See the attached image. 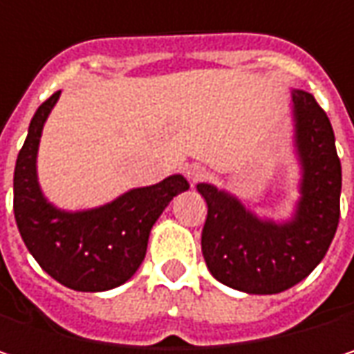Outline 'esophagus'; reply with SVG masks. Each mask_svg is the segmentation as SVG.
Wrapping results in <instances>:
<instances>
[{
	"label": "esophagus",
	"mask_w": 354,
	"mask_h": 354,
	"mask_svg": "<svg viewBox=\"0 0 354 354\" xmlns=\"http://www.w3.org/2000/svg\"><path fill=\"white\" fill-rule=\"evenodd\" d=\"M207 176H209V172H207V168H205V166H201V164H190V166L186 168V178H188L192 184H196V182L205 180Z\"/></svg>",
	"instance_id": "1"
}]
</instances>
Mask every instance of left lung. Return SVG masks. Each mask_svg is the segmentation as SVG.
Returning <instances> with one entry per match:
<instances>
[{"instance_id":"1","label":"left lung","mask_w":354,"mask_h":354,"mask_svg":"<svg viewBox=\"0 0 354 354\" xmlns=\"http://www.w3.org/2000/svg\"><path fill=\"white\" fill-rule=\"evenodd\" d=\"M295 143L304 166L301 201L293 221H260L211 184L201 248L211 274L238 291L281 293L304 281L326 256L340 219L342 170L328 114L308 92H293Z\"/></svg>"}]
</instances>
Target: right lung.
Listing matches in <instances>:
<instances>
[{"label":"right lung","instance_id":"obj_1","mask_svg":"<svg viewBox=\"0 0 354 354\" xmlns=\"http://www.w3.org/2000/svg\"><path fill=\"white\" fill-rule=\"evenodd\" d=\"M44 100L28 127L14 170V215L20 236L44 272L75 291H108L141 266L153 223L168 203L188 188L184 178L135 188L100 209L65 213L42 196L36 180V151L42 124L59 100Z\"/></svg>","mask_w":354,"mask_h":354}]
</instances>
